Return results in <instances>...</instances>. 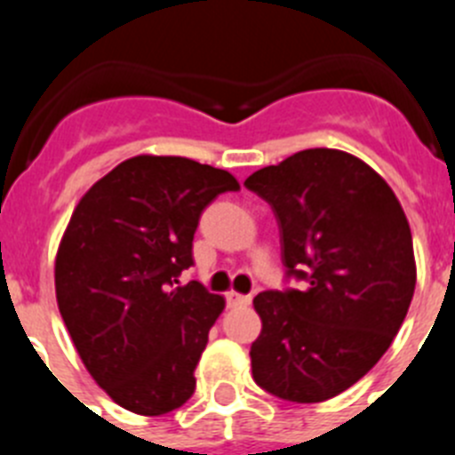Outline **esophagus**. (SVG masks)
Wrapping results in <instances>:
<instances>
[{"label": "esophagus", "instance_id": "1", "mask_svg": "<svg viewBox=\"0 0 455 455\" xmlns=\"http://www.w3.org/2000/svg\"><path fill=\"white\" fill-rule=\"evenodd\" d=\"M225 300L230 307H243V305L251 303V296H243V293H236V291H228L225 293Z\"/></svg>", "mask_w": 455, "mask_h": 455}]
</instances>
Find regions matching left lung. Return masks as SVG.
<instances>
[{"label":"left lung","mask_w":455,"mask_h":455,"mask_svg":"<svg viewBox=\"0 0 455 455\" xmlns=\"http://www.w3.org/2000/svg\"><path fill=\"white\" fill-rule=\"evenodd\" d=\"M271 204L287 277L300 289L257 293L255 383L277 399L319 403L383 357L415 293L412 235L399 200L363 159L312 148L252 172Z\"/></svg>","instance_id":"1"}]
</instances>
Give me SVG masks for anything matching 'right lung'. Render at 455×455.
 Returning a JSON list of instances; mask_svg holds the SVG:
<instances>
[{
    "instance_id": "right-lung-1",
    "label": "right lung",
    "mask_w": 455,
    "mask_h": 455,
    "mask_svg": "<svg viewBox=\"0 0 455 455\" xmlns=\"http://www.w3.org/2000/svg\"><path fill=\"white\" fill-rule=\"evenodd\" d=\"M228 171L187 156H132L92 184L56 252L59 312L95 383L136 415L159 417L196 389V364L225 300L200 283L193 235Z\"/></svg>"
}]
</instances>
